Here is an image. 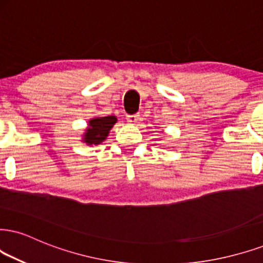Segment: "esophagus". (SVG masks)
Masks as SVG:
<instances>
[{"label": "esophagus", "mask_w": 263, "mask_h": 263, "mask_svg": "<svg viewBox=\"0 0 263 263\" xmlns=\"http://www.w3.org/2000/svg\"><path fill=\"white\" fill-rule=\"evenodd\" d=\"M140 118V115H128L126 116V121H128L129 123H133V124H134V123H137L138 122V119Z\"/></svg>", "instance_id": "34e87169"}]
</instances>
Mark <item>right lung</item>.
Masks as SVG:
<instances>
[{"instance_id": "add662e5", "label": "right lung", "mask_w": 263, "mask_h": 263, "mask_svg": "<svg viewBox=\"0 0 263 263\" xmlns=\"http://www.w3.org/2000/svg\"><path fill=\"white\" fill-rule=\"evenodd\" d=\"M116 122L117 117L115 116L95 117V118L90 119L83 141L86 145L101 144L108 137V133L112 129V126L116 124Z\"/></svg>"}]
</instances>
